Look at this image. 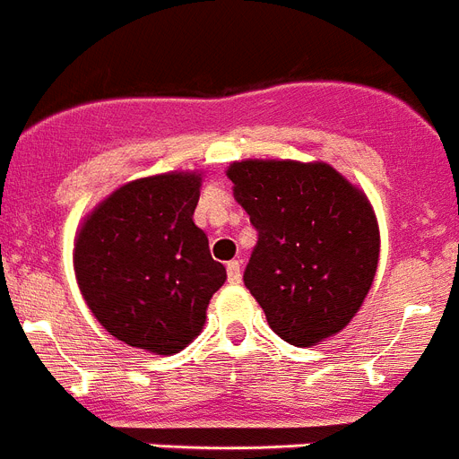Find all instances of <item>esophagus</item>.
<instances>
[{"label": "esophagus", "mask_w": 459, "mask_h": 459, "mask_svg": "<svg viewBox=\"0 0 459 459\" xmlns=\"http://www.w3.org/2000/svg\"><path fill=\"white\" fill-rule=\"evenodd\" d=\"M227 281L230 283H241V262L238 260L227 262Z\"/></svg>", "instance_id": "obj_1"}]
</instances>
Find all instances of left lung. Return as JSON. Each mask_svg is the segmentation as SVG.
<instances>
[{"label": "left lung", "instance_id": "1", "mask_svg": "<svg viewBox=\"0 0 459 459\" xmlns=\"http://www.w3.org/2000/svg\"><path fill=\"white\" fill-rule=\"evenodd\" d=\"M227 178L257 244L244 283L292 346L342 332L374 283L381 234L369 199L325 162L241 160Z\"/></svg>", "mask_w": 459, "mask_h": 459}]
</instances>
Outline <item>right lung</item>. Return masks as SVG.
<instances>
[{
    "instance_id": "1",
    "label": "right lung",
    "mask_w": 459,
    "mask_h": 459,
    "mask_svg": "<svg viewBox=\"0 0 459 459\" xmlns=\"http://www.w3.org/2000/svg\"><path fill=\"white\" fill-rule=\"evenodd\" d=\"M199 187L197 171L136 178L97 204L78 230V288L117 342L174 355L202 332L227 272L192 221Z\"/></svg>"
}]
</instances>
